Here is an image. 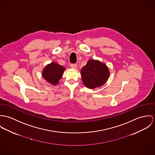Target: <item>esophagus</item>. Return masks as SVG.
I'll return each mask as SVG.
<instances>
[{
  "label": "esophagus",
  "mask_w": 155,
  "mask_h": 155,
  "mask_svg": "<svg viewBox=\"0 0 155 155\" xmlns=\"http://www.w3.org/2000/svg\"><path fill=\"white\" fill-rule=\"evenodd\" d=\"M70 67L72 69H77V64H71Z\"/></svg>",
  "instance_id": "1"
}]
</instances>
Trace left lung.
<instances>
[{
  "label": "left lung",
  "instance_id": "1",
  "mask_svg": "<svg viewBox=\"0 0 155 155\" xmlns=\"http://www.w3.org/2000/svg\"><path fill=\"white\" fill-rule=\"evenodd\" d=\"M109 74L107 67L98 60H89L81 70L82 81L90 89L103 85L108 80Z\"/></svg>",
  "mask_w": 155,
  "mask_h": 155
}]
</instances>
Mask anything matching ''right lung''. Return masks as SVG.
I'll return each instance as SVG.
<instances>
[{
  "instance_id": "add662e5",
  "label": "right lung",
  "mask_w": 155,
  "mask_h": 155,
  "mask_svg": "<svg viewBox=\"0 0 155 155\" xmlns=\"http://www.w3.org/2000/svg\"><path fill=\"white\" fill-rule=\"evenodd\" d=\"M65 70V67L53 62L45 67L42 71V77L46 81L56 86L59 83Z\"/></svg>"
}]
</instances>
